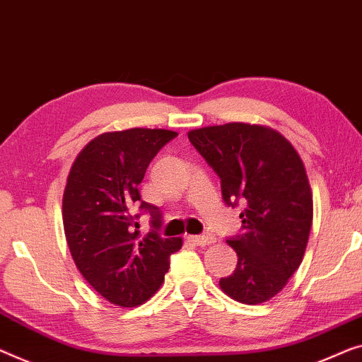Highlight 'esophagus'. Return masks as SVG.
<instances>
[{
	"instance_id": "esophagus-1",
	"label": "esophagus",
	"mask_w": 362,
	"mask_h": 362,
	"mask_svg": "<svg viewBox=\"0 0 362 362\" xmlns=\"http://www.w3.org/2000/svg\"><path fill=\"white\" fill-rule=\"evenodd\" d=\"M188 240L193 242L195 245L199 247H204V245H211L216 242V237L211 234H204V235H190L188 237Z\"/></svg>"
}]
</instances>
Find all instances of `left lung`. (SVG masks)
<instances>
[{
  "mask_svg": "<svg viewBox=\"0 0 362 362\" xmlns=\"http://www.w3.org/2000/svg\"><path fill=\"white\" fill-rule=\"evenodd\" d=\"M188 139L221 179L226 204L240 203V235L233 274L219 286L242 304H262L281 291L304 258L314 202L298 151L276 129L226 123L188 132Z\"/></svg>",
  "mask_w": 362,
  "mask_h": 362,
  "instance_id": "8db88e82",
  "label": "left lung"
}]
</instances>
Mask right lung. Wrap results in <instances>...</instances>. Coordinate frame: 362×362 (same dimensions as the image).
<instances>
[{"label":"right lung","mask_w":362,"mask_h":362,"mask_svg":"<svg viewBox=\"0 0 362 362\" xmlns=\"http://www.w3.org/2000/svg\"><path fill=\"white\" fill-rule=\"evenodd\" d=\"M177 136L160 128L102 133L81 149L63 193V228L86 281L120 307H136L160 288L180 237H159L160 211L138 185L159 149ZM148 211L153 230L139 234L134 213Z\"/></svg>","instance_id":"right-lung-1"}]
</instances>
